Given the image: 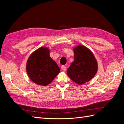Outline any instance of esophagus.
<instances>
[{
  "label": "esophagus",
  "instance_id": "34e87169",
  "mask_svg": "<svg viewBox=\"0 0 124 124\" xmlns=\"http://www.w3.org/2000/svg\"><path fill=\"white\" fill-rule=\"evenodd\" d=\"M61 69L63 70V71H66V66H62V67H61Z\"/></svg>",
  "mask_w": 124,
  "mask_h": 124
}]
</instances>
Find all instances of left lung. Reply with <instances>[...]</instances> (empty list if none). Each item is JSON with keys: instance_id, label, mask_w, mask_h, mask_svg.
<instances>
[{"instance_id": "left-lung-1", "label": "left lung", "mask_w": 124, "mask_h": 124, "mask_svg": "<svg viewBox=\"0 0 124 124\" xmlns=\"http://www.w3.org/2000/svg\"><path fill=\"white\" fill-rule=\"evenodd\" d=\"M73 52L74 61L67 69V74L75 83L82 85L95 76L98 64L93 53L85 46H78Z\"/></svg>"}]
</instances>
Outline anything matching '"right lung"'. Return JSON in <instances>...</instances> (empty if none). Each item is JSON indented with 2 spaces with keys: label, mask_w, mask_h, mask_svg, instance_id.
Here are the masks:
<instances>
[{
  "label": "right lung",
  "mask_w": 124,
  "mask_h": 124,
  "mask_svg": "<svg viewBox=\"0 0 124 124\" xmlns=\"http://www.w3.org/2000/svg\"><path fill=\"white\" fill-rule=\"evenodd\" d=\"M26 71L32 82L45 86L50 84L57 76L60 69L56 62L50 57L49 49L41 47L29 56L26 65Z\"/></svg>",
  "instance_id": "1"
}]
</instances>
